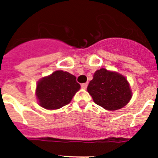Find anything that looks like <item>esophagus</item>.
<instances>
[{
  "instance_id": "obj_1",
  "label": "esophagus",
  "mask_w": 158,
  "mask_h": 158,
  "mask_svg": "<svg viewBox=\"0 0 158 158\" xmlns=\"http://www.w3.org/2000/svg\"><path fill=\"white\" fill-rule=\"evenodd\" d=\"M88 86V83H83L81 84V88L84 89H85Z\"/></svg>"
}]
</instances>
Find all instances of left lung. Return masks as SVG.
Masks as SVG:
<instances>
[{"label": "left lung", "instance_id": "8db88e82", "mask_svg": "<svg viewBox=\"0 0 158 158\" xmlns=\"http://www.w3.org/2000/svg\"><path fill=\"white\" fill-rule=\"evenodd\" d=\"M87 90L96 104L109 111L120 109L129 103L132 97L126 77L104 68L95 72Z\"/></svg>", "mask_w": 158, "mask_h": 158}]
</instances>
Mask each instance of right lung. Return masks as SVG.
Returning a JSON list of instances; mask_svg holds the SVG:
<instances>
[{"label": "right lung", "instance_id": "add662e5", "mask_svg": "<svg viewBox=\"0 0 158 158\" xmlns=\"http://www.w3.org/2000/svg\"><path fill=\"white\" fill-rule=\"evenodd\" d=\"M80 88L76 77L68 72L57 70L38 81L35 95L43 108L58 109L69 104Z\"/></svg>", "mask_w": 158, "mask_h": 158}]
</instances>
